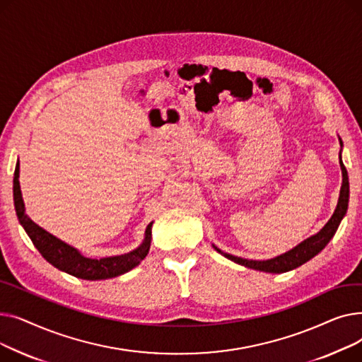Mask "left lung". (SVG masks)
I'll use <instances>...</instances> for the list:
<instances>
[{"label": "left lung", "instance_id": "1", "mask_svg": "<svg viewBox=\"0 0 362 362\" xmlns=\"http://www.w3.org/2000/svg\"><path fill=\"white\" fill-rule=\"evenodd\" d=\"M340 158V157H339ZM340 167H341V175H344V180H341V187H340V197H339V202L334 210V214L332 216V218L327 221V224L322 227V229L311 236L310 239L303 240L302 243H299L296 248H293L292 251L283 254L280 257H276L273 259H267V261H255V259H243L239 257H233L230 254L221 252L218 248H216V251H218L221 255H224L226 258H229L240 265H245L248 269H254V270H259V272H265V273H284V272H291L299 265L305 264L307 261H310L313 257H315L320 251H322L326 248V245L330 242V239L334 236L337 227L344 218V216L346 214L348 210V201H349V179H348V171L346 167L344 165L340 160Z\"/></svg>", "mask_w": 362, "mask_h": 362}]
</instances>
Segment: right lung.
<instances>
[{"label": "right lung", "mask_w": 362, "mask_h": 362, "mask_svg": "<svg viewBox=\"0 0 362 362\" xmlns=\"http://www.w3.org/2000/svg\"><path fill=\"white\" fill-rule=\"evenodd\" d=\"M13 195H14V206L16 213L18 217V221L23 226L28 236L30 238L35 248L40 251V254L52 264L55 269L62 272H66L74 277L85 279V280H103V279H111L117 277L120 274L127 273L132 270L146 257L151 245V227L152 223L148 224L144 243L124 255L117 257H107V258H86L81 255V252L76 251L67 243L57 239L55 236L49 235L40 226L35 224L28 216L25 210V204L22 199L21 192V183H18V161L16 164L14 170V179H13Z\"/></svg>", "instance_id": "add662e5"}]
</instances>
